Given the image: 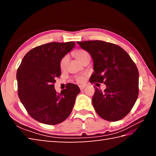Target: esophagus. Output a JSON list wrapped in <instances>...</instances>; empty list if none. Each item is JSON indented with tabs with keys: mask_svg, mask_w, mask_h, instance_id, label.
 I'll use <instances>...</instances> for the list:
<instances>
[{
	"mask_svg": "<svg viewBox=\"0 0 156 156\" xmlns=\"http://www.w3.org/2000/svg\"><path fill=\"white\" fill-rule=\"evenodd\" d=\"M85 87H86V85H80L79 86V87H80V90H83V89L85 88Z\"/></svg>",
	"mask_w": 156,
	"mask_h": 156,
	"instance_id": "34e87169",
	"label": "esophagus"
}]
</instances>
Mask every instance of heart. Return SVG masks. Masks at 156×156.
<instances>
[{
	"label": "heart",
	"mask_w": 156,
	"mask_h": 156,
	"mask_svg": "<svg viewBox=\"0 0 156 156\" xmlns=\"http://www.w3.org/2000/svg\"><path fill=\"white\" fill-rule=\"evenodd\" d=\"M74 54L76 57L82 62H84L86 59L88 58H90V54H88V51L84 50V49H78V50L74 51ZM68 62H69V55H66L61 59L60 62H59V68H60V69H62V70H64V69H65L66 68H67ZM85 78H86L85 75H79V76H76L75 80L76 82H78V83H82V82H83L85 80Z\"/></svg>",
	"instance_id": "b5f03b06"
}]
</instances>
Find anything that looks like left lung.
I'll list each match as a JSON object with an SVG mask.
<instances>
[{
	"mask_svg": "<svg viewBox=\"0 0 156 156\" xmlns=\"http://www.w3.org/2000/svg\"><path fill=\"white\" fill-rule=\"evenodd\" d=\"M94 62L91 83H104L102 91L94 88L92 99L97 114L105 120L117 121L127 115L139 94V72L130 56L120 46L103 41H77Z\"/></svg>",
	"mask_w": 156,
	"mask_h": 156,
	"instance_id": "left-lung-1",
	"label": "left lung"
}]
</instances>
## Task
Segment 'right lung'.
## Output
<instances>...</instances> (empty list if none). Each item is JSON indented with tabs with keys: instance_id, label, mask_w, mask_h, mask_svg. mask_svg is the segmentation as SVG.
<instances>
[{
	"instance_id": "obj_1",
	"label": "right lung",
	"mask_w": 156,
	"mask_h": 156,
	"mask_svg": "<svg viewBox=\"0 0 156 156\" xmlns=\"http://www.w3.org/2000/svg\"><path fill=\"white\" fill-rule=\"evenodd\" d=\"M74 41L51 42L27 52L16 72L18 95L29 115L47 125H57L70 115L76 97L80 92L77 85L68 84L57 94L54 83L61 75L59 62L74 48Z\"/></svg>"
}]
</instances>
